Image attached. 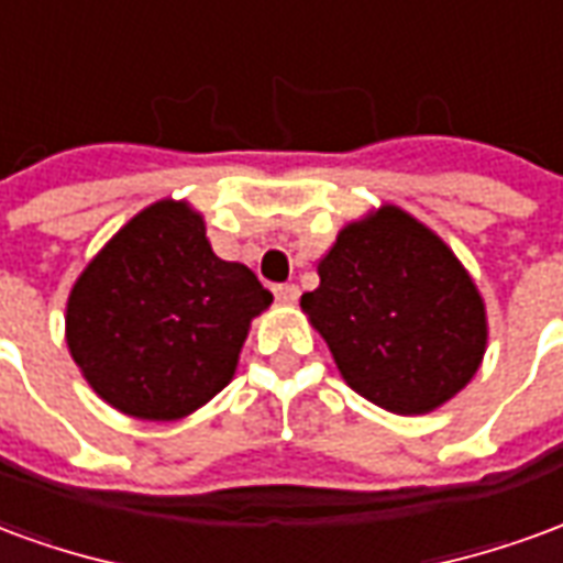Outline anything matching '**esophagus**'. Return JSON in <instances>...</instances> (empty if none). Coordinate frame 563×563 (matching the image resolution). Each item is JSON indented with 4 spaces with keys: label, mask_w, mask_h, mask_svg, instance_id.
Here are the masks:
<instances>
[{
    "label": "esophagus",
    "mask_w": 563,
    "mask_h": 563,
    "mask_svg": "<svg viewBox=\"0 0 563 563\" xmlns=\"http://www.w3.org/2000/svg\"><path fill=\"white\" fill-rule=\"evenodd\" d=\"M274 295L280 305H295L298 301V286L295 283H283V286H274Z\"/></svg>",
    "instance_id": "34e87169"
}]
</instances>
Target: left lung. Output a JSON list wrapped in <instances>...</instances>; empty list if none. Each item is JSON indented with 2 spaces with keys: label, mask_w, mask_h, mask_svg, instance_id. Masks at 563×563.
<instances>
[{
  "label": "left lung",
  "mask_w": 563,
  "mask_h": 563,
  "mask_svg": "<svg viewBox=\"0 0 563 563\" xmlns=\"http://www.w3.org/2000/svg\"><path fill=\"white\" fill-rule=\"evenodd\" d=\"M346 386L389 413H431L483 362L488 325L471 274L395 205L350 222L301 295Z\"/></svg>",
  "instance_id": "left-lung-1"
}]
</instances>
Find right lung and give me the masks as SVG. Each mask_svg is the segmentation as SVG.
<instances>
[{"mask_svg":"<svg viewBox=\"0 0 563 563\" xmlns=\"http://www.w3.org/2000/svg\"><path fill=\"white\" fill-rule=\"evenodd\" d=\"M274 301L210 250L201 213L156 201L102 246L68 295V353L120 413L174 422L229 386L253 317Z\"/></svg>","mask_w":563,"mask_h":563,"instance_id":"obj_1","label":"right lung"}]
</instances>
